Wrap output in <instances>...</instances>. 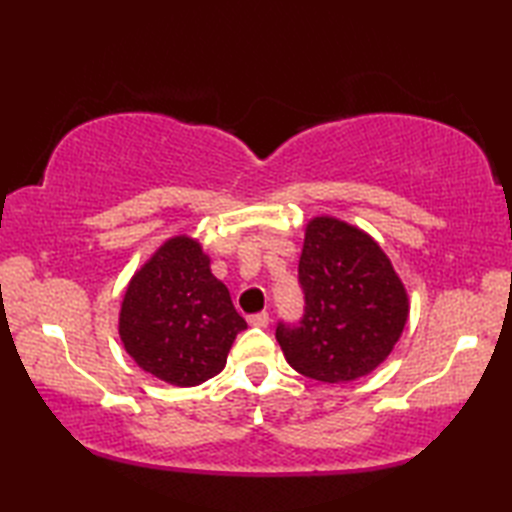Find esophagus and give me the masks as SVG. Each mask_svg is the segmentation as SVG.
Segmentation results:
<instances>
[{
    "mask_svg": "<svg viewBox=\"0 0 512 512\" xmlns=\"http://www.w3.org/2000/svg\"><path fill=\"white\" fill-rule=\"evenodd\" d=\"M248 323H250V325H255V328H266V325L270 323L268 312H257V314H250V317H248Z\"/></svg>",
    "mask_w": 512,
    "mask_h": 512,
    "instance_id": "obj_1",
    "label": "esophagus"
}]
</instances>
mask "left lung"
<instances>
[{
    "label": "left lung",
    "mask_w": 512,
    "mask_h": 512,
    "mask_svg": "<svg viewBox=\"0 0 512 512\" xmlns=\"http://www.w3.org/2000/svg\"><path fill=\"white\" fill-rule=\"evenodd\" d=\"M299 281L303 319L275 334L290 367L330 385L372 374L409 319L407 288L385 250L363 228L317 215L306 224Z\"/></svg>",
    "instance_id": "obj_1"
}]
</instances>
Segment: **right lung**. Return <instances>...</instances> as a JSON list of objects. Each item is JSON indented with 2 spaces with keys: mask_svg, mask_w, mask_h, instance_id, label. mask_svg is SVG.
Segmentation results:
<instances>
[{
  "mask_svg": "<svg viewBox=\"0 0 512 512\" xmlns=\"http://www.w3.org/2000/svg\"><path fill=\"white\" fill-rule=\"evenodd\" d=\"M246 330L228 288L211 273L200 239L162 242L129 279L118 312L125 352L147 374L195 387L220 374L235 336Z\"/></svg>",
  "mask_w": 512,
  "mask_h": 512,
  "instance_id": "1",
  "label": "right lung"
}]
</instances>
